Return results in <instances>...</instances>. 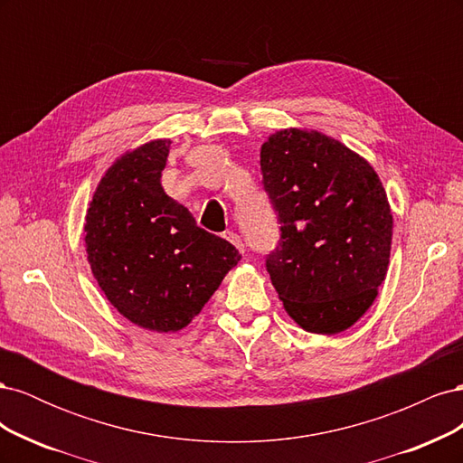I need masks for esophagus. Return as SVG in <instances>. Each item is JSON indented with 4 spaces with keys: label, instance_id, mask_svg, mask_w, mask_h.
<instances>
[{
    "label": "esophagus",
    "instance_id": "obj_1",
    "mask_svg": "<svg viewBox=\"0 0 463 463\" xmlns=\"http://www.w3.org/2000/svg\"><path fill=\"white\" fill-rule=\"evenodd\" d=\"M223 237H226V240H228L232 245H235L240 250H245V243L241 241V237L237 235L235 232H226V235H223Z\"/></svg>",
    "mask_w": 463,
    "mask_h": 463
}]
</instances>
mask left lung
I'll return each instance as SVG.
<instances>
[{"label":"left lung","instance_id":"8db88e82","mask_svg":"<svg viewBox=\"0 0 463 463\" xmlns=\"http://www.w3.org/2000/svg\"><path fill=\"white\" fill-rule=\"evenodd\" d=\"M260 172L279 223L266 270L284 309L307 332H344L388 270L392 213L381 179L340 141L301 129L270 135Z\"/></svg>","mask_w":463,"mask_h":463}]
</instances>
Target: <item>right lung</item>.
<instances>
[{"instance_id":"obj_1","label":"right lung","mask_w":463,"mask_h":463,"mask_svg":"<svg viewBox=\"0 0 463 463\" xmlns=\"http://www.w3.org/2000/svg\"><path fill=\"white\" fill-rule=\"evenodd\" d=\"M170 143L152 141L116 160L85 223L90 269L108 301L137 326L156 332L187 326L241 259L164 193Z\"/></svg>"}]
</instances>
